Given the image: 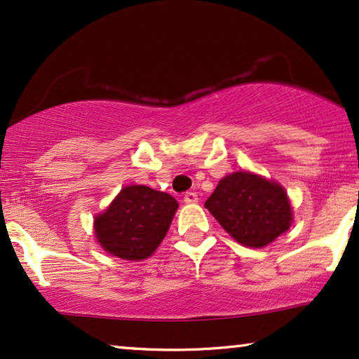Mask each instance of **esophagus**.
<instances>
[{
  "label": "esophagus",
  "mask_w": 359,
  "mask_h": 359,
  "mask_svg": "<svg viewBox=\"0 0 359 359\" xmlns=\"http://www.w3.org/2000/svg\"><path fill=\"white\" fill-rule=\"evenodd\" d=\"M184 201L185 203H196V201H198V195H196L195 191H187L184 195Z\"/></svg>",
  "instance_id": "34e87169"
}]
</instances>
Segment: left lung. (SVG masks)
Returning a JSON list of instances; mask_svg holds the SVG:
<instances>
[{
    "label": "left lung",
    "instance_id": "8db88e82",
    "mask_svg": "<svg viewBox=\"0 0 359 359\" xmlns=\"http://www.w3.org/2000/svg\"><path fill=\"white\" fill-rule=\"evenodd\" d=\"M205 208L239 244L257 249L286 232L292 221L285 189L252 172H232L221 179Z\"/></svg>",
    "mask_w": 359,
    "mask_h": 359
}]
</instances>
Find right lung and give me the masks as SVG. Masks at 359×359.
Returning <instances> with one entry per match:
<instances>
[{
	"label": "right lung",
	"mask_w": 359,
	"mask_h": 359,
	"mask_svg": "<svg viewBox=\"0 0 359 359\" xmlns=\"http://www.w3.org/2000/svg\"><path fill=\"white\" fill-rule=\"evenodd\" d=\"M177 208L169 194L128 185L104 213L95 216V237L104 250L118 259H148L168 234Z\"/></svg>",
	"instance_id": "right-lung-1"
}]
</instances>
